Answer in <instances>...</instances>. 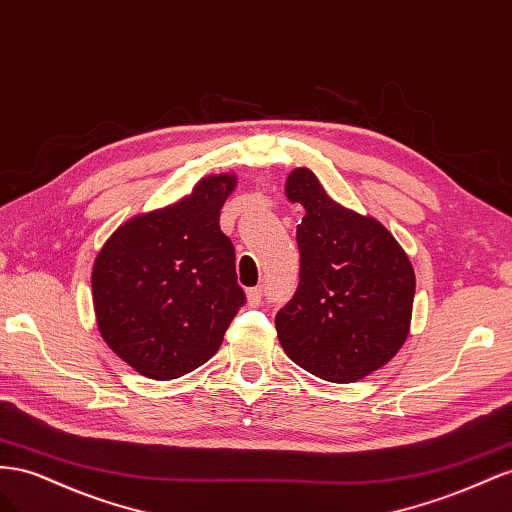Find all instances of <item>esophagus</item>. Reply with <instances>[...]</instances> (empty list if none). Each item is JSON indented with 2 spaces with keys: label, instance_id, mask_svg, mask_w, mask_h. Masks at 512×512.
Returning <instances> with one entry per match:
<instances>
[{
  "label": "esophagus",
  "instance_id": "obj_1",
  "mask_svg": "<svg viewBox=\"0 0 512 512\" xmlns=\"http://www.w3.org/2000/svg\"><path fill=\"white\" fill-rule=\"evenodd\" d=\"M246 298H248V302H251V304H259L261 298H264V287L257 285L253 289H248L246 291Z\"/></svg>",
  "mask_w": 512,
  "mask_h": 512
}]
</instances>
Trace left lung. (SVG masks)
I'll return each mask as SVG.
<instances>
[{
  "label": "left lung",
  "instance_id": "1",
  "mask_svg": "<svg viewBox=\"0 0 512 512\" xmlns=\"http://www.w3.org/2000/svg\"><path fill=\"white\" fill-rule=\"evenodd\" d=\"M285 195L306 214L296 231L300 283L276 313V334L304 371L358 382L392 360L410 334V257L382 223L332 201L311 169L291 171Z\"/></svg>",
  "mask_w": 512,
  "mask_h": 512
}]
</instances>
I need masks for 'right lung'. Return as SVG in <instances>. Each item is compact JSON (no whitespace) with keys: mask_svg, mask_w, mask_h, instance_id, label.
<instances>
[{"mask_svg":"<svg viewBox=\"0 0 512 512\" xmlns=\"http://www.w3.org/2000/svg\"><path fill=\"white\" fill-rule=\"evenodd\" d=\"M236 184L233 173L208 175L178 203L120 225L96 255L98 330L145 377L167 382L208 362L246 302L218 225Z\"/></svg>","mask_w":512,"mask_h":512,"instance_id":"add662e5","label":"right lung"}]
</instances>
